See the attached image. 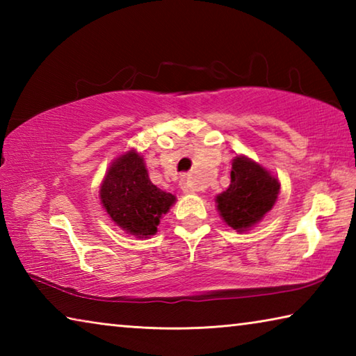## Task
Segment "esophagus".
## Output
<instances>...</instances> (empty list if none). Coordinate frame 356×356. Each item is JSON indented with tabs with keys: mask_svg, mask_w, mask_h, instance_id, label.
<instances>
[{
	"mask_svg": "<svg viewBox=\"0 0 356 356\" xmlns=\"http://www.w3.org/2000/svg\"><path fill=\"white\" fill-rule=\"evenodd\" d=\"M180 188H182V191L186 193V195H190V193H195V186H193L186 179L180 180Z\"/></svg>",
	"mask_w": 356,
	"mask_h": 356,
	"instance_id": "1",
	"label": "esophagus"
}]
</instances>
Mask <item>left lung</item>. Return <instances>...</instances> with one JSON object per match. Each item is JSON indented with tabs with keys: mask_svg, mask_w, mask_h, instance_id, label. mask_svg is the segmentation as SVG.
Segmentation results:
<instances>
[{
	"mask_svg": "<svg viewBox=\"0 0 356 356\" xmlns=\"http://www.w3.org/2000/svg\"><path fill=\"white\" fill-rule=\"evenodd\" d=\"M278 179L245 155L232 160L231 184L216 196V209L227 226L248 231L264 218L278 200Z\"/></svg>",
	"mask_w": 356,
	"mask_h": 356,
	"instance_id": "left-lung-1",
	"label": "left lung"
}]
</instances>
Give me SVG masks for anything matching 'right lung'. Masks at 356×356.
<instances>
[{
	"label": "right lung",
	"instance_id": "add662e5",
	"mask_svg": "<svg viewBox=\"0 0 356 356\" xmlns=\"http://www.w3.org/2000/svg\"><path fill=\"white\" fill-rule=\"evenodd\" d=\"M99 193L114 225L138 238L154 236L160 218L176 202V196L150 182L143 156L136 150H129L113 161Z\"/></svg>",
	"mask_w": 356,
	"mask_h": 356
}]
</instances>
